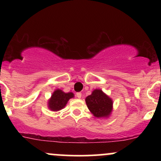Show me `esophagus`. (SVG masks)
<instances>
[{
    "instance_id": "obj_1",
    "label": "esophagus",
    "mask_w": 161,
    "mask_h": 161,
    "mask_svg": "<svg viewBox=\"0 0 161 161\" xmlns=\"http://www.w3.org/2000/svg\"><path fill=\"white\" fill-rule=\"evenodd\" d=\"M76 97H78V98H81V97H82V93H81V92H78V93H76Z\"/></svg>"
}]
</instances>
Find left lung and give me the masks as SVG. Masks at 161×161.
Returning a JSON list of instances; mask_svg holds the SVG:
<instances>
[{
    "mask_svg": "<svg viewBox=\"0 0 161 161\" xmlns=\"http://www.w3.org/2000/svg\"><path fill=\"white\" fill-rule=\"evenodd\" d=\"M88 110L97 118H108L113 111V100L101 89H95L86 97Z\"/></svg>",
    "mask_w": 161,
    "mask_h": 161,
    "instance_id": "8db88e82",
    "label": "left lung"
}]
</instances>
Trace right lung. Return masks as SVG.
I'll return each mask as SVG.
<instances>
[{"mask_svg":"<svg viewBox=\"0 0 161 161\" xmlns=\"http://www.w3.org/2000/svg\"><path fill=\"white\" fill-rule=\"evenodd\" d=\"M74 97V94L73 92L66 93L61 89L55 90L47 101V107L52 111H59L66 107L68 101L70 98Z\"/></svg>","mask_w":161,"mask_h":161,"instance_id":"1","label":"right lung"}]
</instances>
